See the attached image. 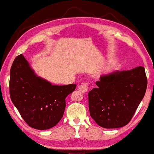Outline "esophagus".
<instances>
[{"label": "esophagus", "instance_id": "1", "mask_svg": "<svg viewBox=\"0 0 154 154\" xmlns=\"http://www.w3.org/2000/svg\"><path fill=\"white\" fill-rule=\"evenodd\" d=\"M78 89L82 93H86V92H88V85L86 84H84L82 85H80V86L78 87Z\"/></svg>", "mask_w": 154, "mask_h": 154}]
</instances>
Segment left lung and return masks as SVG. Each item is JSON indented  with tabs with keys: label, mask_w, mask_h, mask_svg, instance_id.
<instances>
[{
	"label": "left lung",
	"mask_w": 154,
	"mask_h": 154,
	"mask_svg": "<svg viewBox=\"0 0 154 154\" xmlns=\"http://www.w3.org/2000/svg\"><path fill=\"white\" fill-rule=\"evenodd\" d=\"M88 92L90 116L107 129L126 125L145 96L147 86L145 68L115 70L100 77Z\"/></svg>",
	"instance_id": "obj_1"
}]
</instances>
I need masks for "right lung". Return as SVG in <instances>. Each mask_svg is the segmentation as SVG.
Instances as JSON below:
<instances>
[{
  "mask_svg": "<svg viewBox=\"0 0 154 154\" xmlns=\"http://www.w3.org/2000/svg\"><path fill=\"white\" fill-rule=\"evenodd\" d=\"M76 85H53L38 77L23 55L15 58L10 70L9 94L12 103L28 125L45 130L62 119L66 98Z\"/></svg>",
  "mask_w": 154,
  "mask_h": 154,
  "instance_id": "1",
  "label": "right lung"
}]
</instances>
